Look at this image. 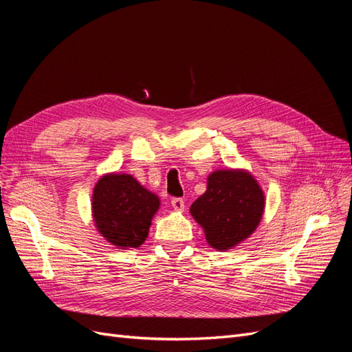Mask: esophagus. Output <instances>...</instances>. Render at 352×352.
Wrapping results in <instances>:
<instances>
[{"label":"esophagus","instance_id":"esophagus-1","mask_svg":"<svg viewBox=\"0 0 352 352\" xmlns=\"http://www.w3.org/2000/svg\"><path fill=\"white\" fill-rule=\"evenodd\" d=\"M172 207L177 211L185 210V201L182 198H172Z\"/></svg>","mask_w":352,"mask_h":352}]
</instances>
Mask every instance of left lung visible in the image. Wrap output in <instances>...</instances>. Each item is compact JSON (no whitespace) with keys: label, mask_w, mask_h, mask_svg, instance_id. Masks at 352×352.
<instances>
[{"label":"left lung","mask_w":352,"mask_h":352,"mask_svg":"<svg viewBox=\"0 0 352 352\" xmlns=\"http://www.w3.org/2000/svg\"><path fill=\"white\" fill-rule=\"evenodd\" d=\"M263 210V190L250 173L217 170L208 176L206 192L192 202L190 214L204 229L211 247L225 251L251 235Z\"/></svg>","instance_id":"8db88e82"}]
</instances>
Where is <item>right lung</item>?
<instances>
[{
  "label": "right lung",
  "instance_id": "obj_1",
  "mask_svg": "<svg viewBox=\"0 0 352 352\" xmlns=\"http://www.w3.org/2000/svg\"><path fill=\"white\" fill-rule=\"evenodd\" d=\"M160 199L131 175L102 176L92 195V214L101 235L119 248L144 243Z\"/></svg>",
  "mask_w": 352,
  "mask_h": 352
}]
</instances>
